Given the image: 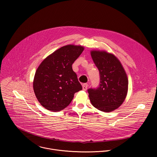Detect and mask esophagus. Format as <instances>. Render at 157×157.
I'll use <instances>...</instances> for the list:
<instances>
[{
	"instance_id": "1",
	"label": "esophagus",
	"mask_w": 157,
	"mask_h": 157,
	"mask_svg": "<svg viewBox=\"0 0 157 157\" xmlns=\"http://www.w3.org/2000/svg\"><path fill=\"white\" fill-rule=\"evenodd\" d=\"M87 87H88V84H82V89H83L84 91H86V90H87Z\"/></svg>"
}]
</instances>
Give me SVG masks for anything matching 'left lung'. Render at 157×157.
I'll use <instances>...</instances> for the list:
<instances>
[{"instance_id": "obj_1", "label": "left lung", "mask_w": 157, "mask_h": 157, "mask_svg": "<svg viewBox=\"0 0 157 157\" xmlns=\"http://www.w3.org/2000/svg\"><path fill=\"white\" fill-rule=\"evenodd\" d=\"M91 55L99 71L100 84L97 89H88L89 98L94 107L110 113L124 102L128 92V78L114 55L102 50H91Z\"/></svg>"}]
</instances>
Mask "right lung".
<instances>
[{
  "label": "right lung",
  "mask_w": 157,
  "mask_h": 157,
  "mask_svg": "<svg viewBox=\"0 0 157 157\" xmlns=\"http://www.w3.org/2000/svg\"><path fill=\"white\" fill-rule=\"evenodd\" d=\"M84 48L68 44L48 56L39 65L33 82L35 94L47 110L58 112L68 106L75 93L82 90L72 64Z\"/></svg>",
  "instance_id": "add662e5"
}]
</instances>
